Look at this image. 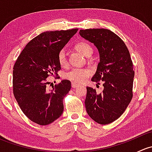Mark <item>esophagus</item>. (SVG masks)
Here are the masks:
<instances>
[{"label":"esophagus","mask_w":152,"mask_h":152,"mask_svg":"<svg viewBox=\"0 0 152 152\" xmlns=\"http://www.w3.org/2000/svg\"><path fill=\"white\" fill-rule=\"evenodd\" d=\"M71 86H72V87H73V88H76V87H79V85H78V84H76V83H74V82H72V84H71Z\"/></svg>","instance_id":"obj_1"}]
</instances>
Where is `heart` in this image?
Returning <instances> with one entry per match:
<instances>
[{
    "mask_svg": "<svg viewBox=\"0 0 152 152\" xmlns=\"http://www.w3.org/2000/svg\"><path fill=\"white\" fill-rule=\"evenodd\" d=\"M75 50L85 56H90L93 53V48L85 42H79L75 45ZM58 62L62 67H66L67 60L65 50H62L58 54ZM91 74L90 70L87 68H73L65 74V78L74 83H83Z\"/></svg>",
    "mask_w": 152,
    "mask_h": 152,
    "instance_id": "b5f03b06",
    "label": "heart"
}]
</instances>
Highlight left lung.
Returning <instances> with one entry per match:
<instances>
[{"label":"left lung","mask_w":152,"mask_h":152,"mask_svg":"<svg viewBox=\"0 0 152 152\" xmlns=\"http://www.w3.org/2000/svg\"><path fill=\"white\" fill-rule=\"evenodd\" d=\"M79 34L98 48L100 62L91 80L99 85V94L87 87L85 107L87 114L98 124H109L124 113L132 99L134 71L130 53L124 42L115 33L105 28L80 30Z\"/></svg>","instance_id":"obj_1"}]
</instances>
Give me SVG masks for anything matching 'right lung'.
Here are the masks:
<instances>
[{
	"mask_svg": "<svg viewBox=\"0 0 152 152\" xmlns=\"http://www.w3.org/2000/svg\"><path fill=\"white\" fill-rule=\"evenodd\" d=\"M78 28L40 34L26 45L13 67V93L23 113L31 121L48 125L64 110L63 99L71 88L62 80L48 90L47 78L61 69L58 54Z\"/></svg>",
	"mask_w": 152,
	"mask_h": 152,
	"instance_id": "1",
	"label": "right lung"
}]
</instances>
